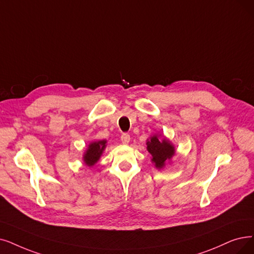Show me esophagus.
<instances>
[{
	"label": "esophagus",
	"mask_w": 254,
	"mask_h": 254,
	"mask_svg": "<svg viewBox=\"0 0 254 254\" xmlns=\"http://www.w3.org/2000/svg\"><path fill=\"white\" fill-rule=\"evenodd\" d=\"M121 141L123 143L124 145H128V143L130 141V135L128 133H124L122 134L121 136Z\"/></svg>",
	"instance_id": "34e87169"
}]
</instances>
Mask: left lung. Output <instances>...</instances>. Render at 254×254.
Masks as SVG:
<instances>
[{"mask_svg":"<svg viewBox=\"0 0 254 254\" xmlns=\"http://www.w3.org/2000/svg\"><path fill=\"white\" fill-rule=\"evenodd\" d=\"M147 150L151 154V161L158 170L164 169L172 157L175 155V146L166 136L153 134L147 139Z\"/></svg>","mask_w":254,"mask_h":254,"instance_id":"1","label":"left lung"}]
</instances>
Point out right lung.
Wrapping results in <instances>:
<instances>
[{
	"label": "right lung",
	"instance_id": "obj_1",
	"mask_svg": "<svg viewBox=\"0 0 254 254\" xmlns=\"http://www.w3.org/2000/svg\"><path fill=\"white\" fill-rule=\"evenodd\" d=\"M106 144H107L106 139L94 140L92 143H89L87 149L85 150L82 156L84 165L89 168L94 167L99 161L100 157L102 156L103 152L106 148Z\"/></svg>",
	"mask_w": 254,
	"mask_h": 254
}]
</instances>
